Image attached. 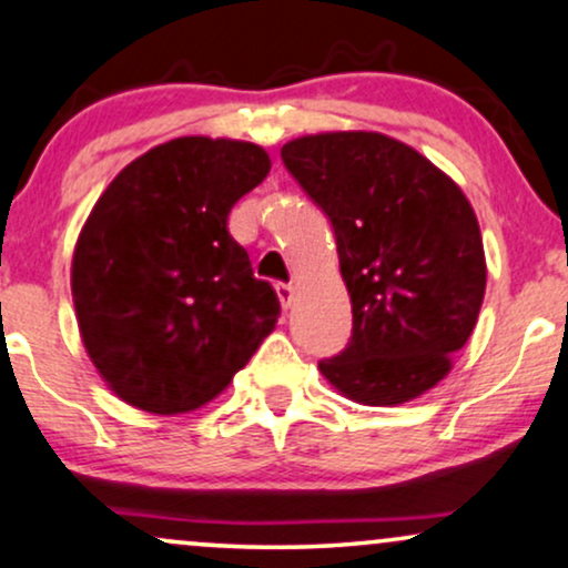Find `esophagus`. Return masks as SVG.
Returning <instances> with one entry per match:
<instances>
[{
	"instance_id": "1",
	"label": "esophagus",
	"mask_w": 568,
	"mask_h": 568,
	"mask_svg": "<svg viewBox=\"0 0 568 568\" xmlns=\"http://www.w3.org/2000/svg\"><path fill=\"white\" fill-rule=\"evenodd\" d=\"M276 295H278V303H282L284 308H290L292 300H295V286H292V284H276Z\"/></svg>"
}]
</instances>
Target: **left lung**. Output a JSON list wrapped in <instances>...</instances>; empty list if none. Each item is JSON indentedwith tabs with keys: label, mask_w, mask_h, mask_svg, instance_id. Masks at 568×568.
I'll return each instance as SVG.
<instances>
[{
	"label": "left lung",
	"mask_w": 568,
	"mask_h": 568,
	"mask_svg": "<svg viewBox=\"0 0 568 568\" xmlns=\"http://www.w3.org/2000/svg\"><path fill=\"white\" fill-rule=\"evenodd\" d=\"M286 170L332 220L353 337L318 372L339 396L398 406L436 388L481 313L486 255L463 189L402 140L366 130L284 143Z\"/></svg>",
	"instance_id": "8db88e82"
}]
</instances>
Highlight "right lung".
Masks as SVG:
<instances>
[{
	"instance_id": "1",
	"label": "right lung",
	"mask_w": 568,
	"mask_h": 568,
	"mask_svg": "<svg viewBox=\"0 0 568 568\" xmlns=\"http://www.w3.org/2000/svg\"><path fill=\"white\" fill-rule=\"evenodd\" d=\"M271 172L246 140L185 135L111 180L71 260L79 337L113 396L151 415L202 409L276 329L278 305L229 233Z\"/></svg>"
}]
</instances>
